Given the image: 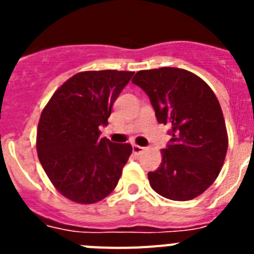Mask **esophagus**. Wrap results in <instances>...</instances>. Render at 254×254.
<instances>
[{
    "label": "esophagus",
    "mask_w": 254,
    "mask_h": 254,
    "mask_svg": "<svg viewBox=\"0 0 254 254\" xmlns=\"http://www.w3.org/2000/svg\"><path fill=\"white\" fill-rule=\"evenodd\" d=\"M143 151H145V147L138 146V145H132V152H133L134 155H140L142 154Z\"/></svg>",
    "instance_id": "esophagus-1"
}]
</instances>
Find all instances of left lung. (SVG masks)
<instances>
[{
    "instance_id": "obj_1",
    "label": "left lung",
    "mask_w": 254,
    "mask_h": 254,
    "mask_svg": "<svg viewBox=\"0 0 254 254\" xmlns=\"http://www.w3.org/2000/svg\"><path fill=\"white\" fill-rule=\"evenodd\" d=\"M132 82L147 94L156 120L172 136L160 167L147 174L150 186L173 201L199 196L217 178L228 150L216 95L202 78L176 67L138 71Z\"/></svg>"
}]
</instances>
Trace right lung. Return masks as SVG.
<instances>
[{
	"instance_id": "1",
	"label": "right lung",
	"mask_w": 254,
	"mask_h": 254,
	"mask_svg": "<svg viewBox=\"0 0 254 254\" xmlns=\"http://www.w3.org/2000/svg\"><path fill=\"white\" fill-rule=\"evenodd\" d=\"M134 72L86 71L68 78L42 112L39 161L60 193L77 203L98 202L116 188L132 152L128 143L100 138L114 102Z\"/></svg>"
}]
</instances>
